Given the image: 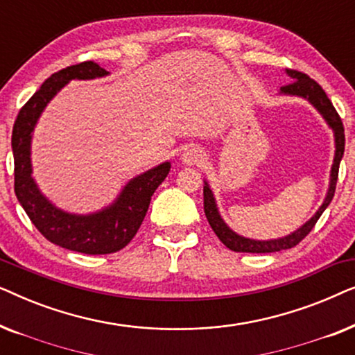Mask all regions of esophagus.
I'll return each instance as SVG.
<instances>
[{
	"instance_id": "esophagus-1",
	"label": "esophagus",
	"mask_w": 355,
	"mask_h": 355,
	"mask_svg": "<svg viewBox=\"0 0 355 355\" xmlns=\"http://www.w3.org/2000/svg\"><path fill=\"white\" fill-rule=\"evenodd\" d=\"M181 159L184 164L193 166V164H200L203 159H205V153H203V150L198 147H189L184 150Z\"/></svg>"
}]
</instances>
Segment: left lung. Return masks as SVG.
<instances>
[{
  "mask_svg": "<svg viewBox=\"0 0 355 355\" xmlns=\"http://www.w3.org/2000/svg\"><path fill=\"white\" fill-rule=\"evenodd\" d=\"M288 76L291 79H294L289 85L281 87L279 94L283 95H295L302 96V98L309 100L312 103L320 114L323 116V119L327 121V124L333 129L334 132V145H336V150H334V159L331 166V174H329V187L327 192V197L322 203V207L318 208L317 213L310 218V220L299 227L297 231L291 232V234L279 237V239H270V241H255L249 239V237H242L236 234L234 231L231 230L230 226L223 221V218L218 211L215 197H213V192L208 182L205 181V186H203V210H205V216L208 223H210L211 230L215 231L223 244H225L230 250L234 252H250V254H270V252H279L291 249V247L297 245L300 241L304 239L305 236L309 234L310 231L313 230L315 223L318 221V218L322 216V213L327 210V207L331 203L334 197V189H336L338 182V171H339V163H341V158L344 155V125L343 121L339 118V114L334 110V106L329 98L324 94V90L320 87L313 79H310L307 74L304 72L288 69Z\"/></svg>",
  "mask_w": 355,
  "mask_h": 355,
  "instance_id": "1",
  "label": "left lung"
}]
</instances>
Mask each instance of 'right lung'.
<instances>
[{
    "mask_svg": "<svg viewBox=\"0 0 355 355\" xmlns=\"http://www.w3.org/2000/svg\"><path fill=\"white\" fill-rule=\"evenodd\" d=\"M108 76L94 61L79 62L51 74L19 111L12 128L14 192L27 216L53 244L89 255L118 252L132 241L147 215L153 192L168 176L171 163H162L125 184L116 200L90 215H74L53 205L32 178V132L50 100L71 80Z\"/></svg>",
    "mask_w": 355,
    "mask_h": 355,
    "instance_id": "obj_1",
    "label": "right lung"
}]
</instances>
